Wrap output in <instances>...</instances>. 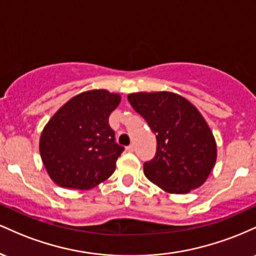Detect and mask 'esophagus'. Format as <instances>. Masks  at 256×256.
<instances>
[{"mask_svg": "<svg viewBox=\"0 0 256 256\" xmlns=\"http://www.w3.org/2000/svg\"><path fill=\"white\" fill-rule=\"evenodd\" d=\"M134 146H132V144H131V146H126V150H128V152H134Z\"/></svg>", "mask_w": 256, "mask_h": 256, "instance_id": "1", "label": "esophagus"}]
</instances>
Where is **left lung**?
I'll list each match as a JSON object with an SVG mask.
<instances>
[{
    "label": "left lung",
    "instance_id": "8db88e82",
    "mask_svg": "<svg viewBox=\"0 0 256 256\" xmlns=\"http://www.w3.org/2000/svg\"><path fill=\"white\" fill-rule=\"evenodd\" d=\"M156 137V154L146 177L168 194H188L204 184L216 161V142L189 100L170 91L128 95Z\"/></svg>",
    "mask_w": 256,
    "mask_h": 256
}]
</instances>
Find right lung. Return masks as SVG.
<instances>
[{
  "label": "right lung",
  "instance_id": "obj_1",
  "mask_svg": "<svg viewBox=\"0 0 256 256\" xmlns=\"http://www.w3.org/2000/svg\"><path fill=\"white\" fill-rule=\"evenodd\" d=\"M122 96L106 89L78 94L44 126L40 154L46 171L62 188L89 190L113 174L124 148L114 142L108 118Z\"/></svg>",
  "mask_w": 256,
  "mask_h": 256
}]
</instances>
